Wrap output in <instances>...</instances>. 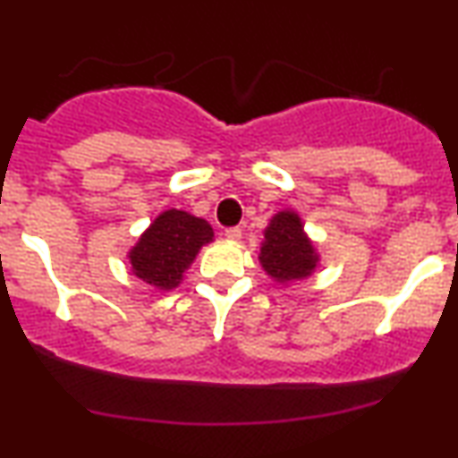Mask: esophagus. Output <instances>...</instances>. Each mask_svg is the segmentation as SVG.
Here are the masks:
<instances>
[{
	"instance_id": "1",
	"label": "esophagus",
	"mask_w": 458,
	"mask_h": 458,
	"mask_svg": "<svg viewBox=\"0 0 458 458\" xmlns=\"http://www.w3.org/2000/svg\"><path fill=\"white\" fill-rule=\"evenodd\" d=\"M241 236H243V230H241L239 225H236V228H225V239H230V241H239Z\"/></svg>"
}]
</instances>
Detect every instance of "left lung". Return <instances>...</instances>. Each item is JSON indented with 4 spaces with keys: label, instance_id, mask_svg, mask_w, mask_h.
I'll return each mask as SVG.
<instances>
[{
    "label": "left lung",
    "instance_id": "obj_1",
    "mask_svg": "<svg viewBox=\"0 0 458 458\" xmlns=\"http://www.w3.org/2000/svg\"><path fill=\"white\" fill-rule=\"evenodd\" d=\"M260 260L264 273L277 284H292L311 277L319 264V253L307 236L299 213H275L264 230L260 245Z\"/></svg>",
    "mask_w": 458,
    "mask_h": 458
}]
</instances>
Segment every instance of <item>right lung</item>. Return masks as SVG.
<instances>
[{"instance_id":"obj_1","label":"right lung","mask_w":458,"mask_h":458,"mask_svg":"<svg viewBox=\"0 0 458 458\" xmlns=\"http://www.w3.org/2000/svg\"><path fill=\"white\" fill-rule=\"evenodd\" d=\"M211 241L213 228L207 219L168 208L153 219L139 243L128 251L131 273L157 290H174L202 245Z\"/></svg>"}]
</instances>
